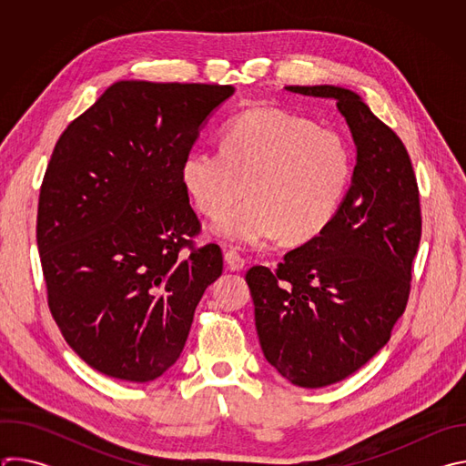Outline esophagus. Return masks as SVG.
Segmentation results:
<instances>
[{
	"label": "esophagus",
	"instance_id": "esophagus-1",
	"mask_svg": "<svg viewBox=\"0 0 466 466\" xmlns=\"http://www.w3.org/2000/svg\"><path fill=\"white\" fill-rule=\"evenodd\" d=\"M225 263L230 271H241L245 268V259L234 248H228L225 252Z\"/></svg>",
	"mask_w": 466,
	"mask_h": 466
}]
</instances>
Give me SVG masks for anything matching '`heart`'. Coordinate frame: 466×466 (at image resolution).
Instances as JSON below:
<instances>
[{
  "instance_id": "obj_1",
  "label": "heart",
  "mask_w": 466,
  "mask_h": 466,
  "mask_svg": "<svg viewBox=\"0 0 466 466\" xmlns=\"http://www.w3.org/2000/svg\"><path fill=\"white\" fill-rule=\"evenodd\" d=\"M352 177V153L339 132L275 106H254L221 130V149H198L182 164V182L197 210L219 218L249 201L214 230L236 243L280 236L302 245L336 218Z\"/></svg>"
}]
</instances>
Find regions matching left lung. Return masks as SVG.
Returning <instances> with one entry per match:
<instances>
[{
	"label": "left lung",
	"instance_id": "obj_1",
	"mask_svg": "<svg viewBox=\"0 0 466 466\" xmlns=\"http://www.w3.org/2000/svg\"><path fill=\"white\" fill-rule=\"evenodd\" d=\"M336 99L356 144L352 186L328 228L277 269L245 275L259 345L293 385L317 389L361 369L406 309L422 218L411 158L396 132L341 86H286Z\"/></svg>",
	"mask_w": 466,
	"mask_h": 466
}]
</instances>
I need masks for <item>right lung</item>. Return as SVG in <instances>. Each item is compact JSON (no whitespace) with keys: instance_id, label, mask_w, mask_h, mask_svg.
I'll return each instance as SVG.
<instances>
[{"instance_id":"obj_1","label":"right lung","mask_w":466,"mask_h":466,"mask_svg":"<svg viewBox=\"0 0 466 466\" xmlns=\"http://www.w3.org/2000/svg\"><path fill=\"white\" fill-rule=\"evenodd\" d=\"M230 85L119 81L60 135L36 243L49 311L92 369L146 383L180 356L195 308L223 273L182 182L203 123Z\"/></svg>"}]
</instances>
